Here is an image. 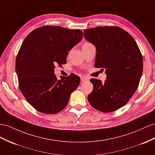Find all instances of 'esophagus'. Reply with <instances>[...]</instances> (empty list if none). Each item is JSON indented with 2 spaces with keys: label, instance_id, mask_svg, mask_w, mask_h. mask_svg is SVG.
<instances>
[{
  "label": "esophagus",
  "instance_id": "1",
  "mask_svg": "<svg viewBox=\"0 0 155 155\" xmlns=\"http://www.w3.org/2000/svg\"><path fill=\"white\" fill-rule=\"evenodd\" d=\"M81 82H86V81H88V78H86V77H84V76H82V77H81Z\"/></svg>",
  "mask_w": 155,
  "mask_h": 155
}]
</instances>
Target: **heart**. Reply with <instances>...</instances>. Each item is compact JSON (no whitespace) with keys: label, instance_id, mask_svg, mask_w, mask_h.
Returning <instances> with one entry per match:
<instances>
[{"label":"heart","instance_id":"heart-1","mask_svg":"<svg viewBox=\"0 0 155 155\" xmlns=\"http://www.w3.org/2000/svg\"><path fill=\"white\" fill-rule=\"evenodd\" d=\"M85 44H88V43H85Z\"/></svg>","mask_w":155,"mask_h":155}]
</instances>
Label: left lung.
Masks as SVG:
<instances>
[{"instance_id":"1","label":"left lung","mask_w":155,"mask_h":155,"mask_svg":"<svg viewBox=\"0 0 155 155\" xmlns=\"http://www.w3.org/2000/svg\"><path fill=\"white\" fill-rule=\"evenodd\" d=\"M84 35L96 46L95 67L105 69L107 74L104 83L90 79L94 88L88 101L101 112L114 111L124 106L137 89L143 73L141 51L134 38L120 27H97L84 30Z\"/></svg>"}]
</instances>
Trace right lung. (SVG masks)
I'll return each instance as SVG.
<instances>
[{
	"mask_svg": "<svg viewBox=\"0 0 155 155\" xmlns=\"http://www.w3.org/2000/svg\"><path fill=\"white\" fill-rule=\"evenodd\" d=\"M83 38L81 30L43 26L33 30L23 42L15 61L19 90L39 112L55 114L68 104L80 83L74 74L58 80L55 65L66 63L69 51Z\"/></svg>",
	"mask_w": 155,
	"mask_h": 155,
	"instance_id": "1",
	"label": "right lung"
}]
</instances>
